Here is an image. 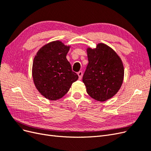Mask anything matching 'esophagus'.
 <instances>
[{
    "instance_id": "34e87169",
    "label": "esophagus",
    "mask_w": 151,
    "mask_h": 151,
    "mask_svg": "<svg viewBox=\"0 0 151 151\" xmlns=\"http://www.w3.org/2000/svg\"><path fill=\"white\" fill-rule=\"evenodd\" d=\"M77 74H78V76H79V79H81L82 77H83V72L79 71V72H77Z\"/></svg>"
}]
</instances>
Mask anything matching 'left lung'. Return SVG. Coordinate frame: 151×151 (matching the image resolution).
I'll return each mask as SVG.
<instances>
[{
  "instance_id": "left-lung-1",
  "label": "left lung",
  "mask_w": 151,
  "mask_h": 151,
  "mask_svg": "<svg viewBox=\"0 0 151 151\" xmlns=\"http://www.w3.org/2000/svg\"><path fill=\"white\" fill-rule=\"evenodd\" d=\"M88 64L83 77L86 91L99 101L110 99L122 84L124 68L120 58L110 47L99 43L87 50Z\"/></svg>"
}]
</instances>
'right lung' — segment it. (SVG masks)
<instances>
[{
    "mask_svg": "<svg viewBox=\"0 0 151 151\" xmlns=\"http://www.w3.org/2000/svg\"><path fill=\"white\" fill-rule=\"evenodd\" d=\"M69 47L60 41L45 45L34 58L33 77L36 88L50 100L62 98L79 78L67 58Z\"/></svg>",
    "mask_w": 151,
    "mask_h": 151,
    "instance_id": "add662e5",
    "label": "right lung"
}]
</instances>
